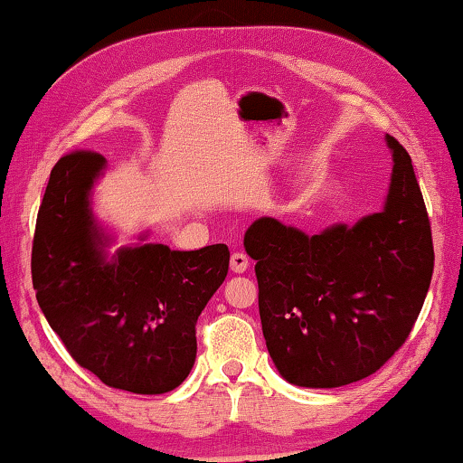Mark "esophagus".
<instances>
[{"instance_id":"esophagus-1","label":"esophagus","mask_w":463,"mask_h":463,"mask_svg":"<svg viewBox=\"0 0 463 463\" xmlns=\"http://www.w3.org/2000/svg\"><path fill=\"white\" fill-rule=\"evenodd\" d=\"M230 265L233 273H244L248 265H250V260H248V256L244 252H233L230 259Z\"/></svg>"}]
</instances>
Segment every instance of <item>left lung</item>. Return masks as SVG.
Instances as JSON below:
<instances>
[{
  "label": "left lung",
  "instance_id": "1",
  "mask_svg": "<svg viewBox=\"0 0 463 463\" xmlns=\"http://www.w3.org/2000/svg\"><path fill=\"white\" fill-rule=\"evenodd\" d=\"M393 172L385 209L317 236L273 217L248 227L262 335L291 385L366 379L408 339L435 269L429 213L408 151L387 134Z\"/></svg>",
  "mask_w": 463,
  "mask_h": 463
}]
</instances>
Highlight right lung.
<instances>
[{"mask_svg":"<svg viewBox=\"0 0 463 463\" xmlns=\"http://www.w3.org/2000/svg\"><path fill=\"white\" fill-rule=\"evenodd\" d=\"M105 165L74 151L55 163L33 240V288L70 355L108 387L159 395L182 385L196 358V321L230 269L225 244L119 248L89 207Z\"/></svg>","mask_w":463,"mask_h":463,"instance_id":"obj_1","label":"right lung"}]
</instances>
